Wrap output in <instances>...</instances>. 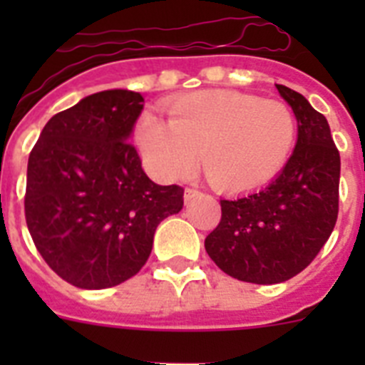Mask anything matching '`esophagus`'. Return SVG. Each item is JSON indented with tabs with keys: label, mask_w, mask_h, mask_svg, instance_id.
<instances>
[{
	"label": "esophagus",
	"mask_w": 365,
	"mask_h": 365,
	"mask_svg": "<svg viewBox=\"0 0 365 365\" xmlns=\"http://www.w3.org/2000/svg\"><path fill=\"white\" fill-rule=\"evenodd\" d=\"M199 195H201V192H199L197 188H186V192H185V202H186V205H190V202H192L193 199H197Z\"/></svg>",
	"instance_id": "1"
}]
</instances>
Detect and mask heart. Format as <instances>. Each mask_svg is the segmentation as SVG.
<instances>
[{
    "label": "heart",
    "mask_w": 365,
    "mask_h": 365,
    "mask_svg": "<svg viewBox=\"0 0 365 365\" xmlns=\"http://www.w3.org/2000/svg\"><path fill=\"white\" fill-rule=\"evenodd\" d=\"M298 135L292 109L276 98L234 91H199L168 106V120L146 113L137 144L160 180L188 175L199 163L225 192H252L283 170Z\"/></svg>",
    "instance_id": "heart-1"
}]
</instances>
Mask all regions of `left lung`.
<instances>
[{"mask_svg":"<svg viewBox=\"0 0 365 365\" xmlns=\"http://www.w3.org/2000/svg\"><path fill=\"white\" fill-rule=\"evenodd\" d=\"M276 87L298 120L291 159L267 188L221 199V221L205 240L222 272L257 285L287 282L311 265L338 217L340 153L327 118L303 95Z\"/></svg>","mask_w":365,"mask_h":365,"instance_id":"left-lung-1","label":"left lung"}]
</instances>
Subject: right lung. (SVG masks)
Here are the masks:
<instances>
[{
	"instance_id": "1",
	"label": "right lung",
	"mask_w": 365,
	"mask_h": 365,
	"mask_svg": "<svg viewBox=\"0 0 365 365\" xmlns=\"http://www.w3.org/2000/svg\"><path fill=\"white\" fill-rule=\"evenodd\" d=\"M143 95L111 89L56 113L29 155L25 219L45 263L78 289H108L143 269L182 186L144 173L130 143Z\"/></svg>"
}]
</instances>
